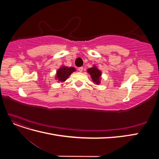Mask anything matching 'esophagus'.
I'll use <instances>...</instances> for the list:
<instances>
[{"label": "esophagus", "instance_id": "obj_1", "mask_svg": "<svg viewBox=\"0 0 159 159\" xmlns=\"http://www.w3.org/2000/svg\"><path fill=\"white\" fill-rule=\"evenodd\" d=\"M83 67H80V68H78V71H80V72H81V71H83Z\"/></svg>", "mask_w": 159, "mask_h": 159}]
</instances>
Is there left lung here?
Returning <instances> with one entry per match:
<instances>
[{"mask_svg":"<svg viewBox=\"0 0 159 159\" xmlns=\"http://www.w3.org/2000/svg\"><path fill=\"white\" fill-rule=\"evenodd\" d=\"M88 72L91 78V79H92L94 84H97V85L100 84L102 72H101V71L97 68V67L93 66L92 68H89L88 70Z\"/></svg>","mask_w":159,"mask_h":159,"instance_id":"obj_1","label":"left lung"}]
</instances>
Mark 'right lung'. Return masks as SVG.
I'll return each mask as SVG.
<instances>
[{
  "label": "right lung",
  "mask_w": 159,
  "mask_h": 159,
  "mask_svg": "<svg viewBox=\"0 0 159 159\" xmlns=\"http://www.w3.org/2000/svg\"><path fill=\"white\" fill-rule=\"evenodd\" d=\"M75 71V69L74 68H72V67L68 68V67L66 66H62L57 71L56 79L58 80V81H65L69 78L71 74Z\"/></svg>",
  "instance_id": "right-lung-1"
}]
</instances>
